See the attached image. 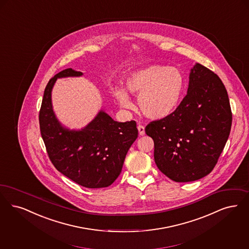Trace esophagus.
<instances>
[{
  "label": "esophagus",
  "instance_id": "esophagus-1",
  "mask_svg": "<svg viewBox=\"0 0 249 249\" xmlns=\"http://www.w3.org/2000/svg\"><path fill=\"white\" fill-rule=\"evenodd\" d=\"M138 130H139V134L141 136L144 135V133H145V131H144V126L139 125V126H138Z\"/></svg>",
  "mask_w": 249,
  "mask_h": 249
}]
</instances>
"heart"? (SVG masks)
Masks as SVG:
<instances>
[{"label": "heart", "mask_w": 249, "mask_h": 249, "mask_svg": "<svg viewBox=\"0 0 249 249\" xmlns=\"http://www.w3.org/2000/svg\"><path fill=\"white\" fill-rule=\"evenodd\" d=\"M125 88L138 96V107L144 117L162 120L178 107L184 89V78L176 68L151 65L131 72L125 80ZM114 95L122 107L132 108L125 89L116 88Z\"/></svg>", "instance_id": "b5f03b06"}]
</instances>
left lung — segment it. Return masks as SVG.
<instances>
[{
  "label": "left lung",
  "mask_w": 249,
  "mask_h": 249,
  "mask_svg": "<svg viewBox=\"0 0 249 249\" xmlns=\"http://www.w3.org/2000/svg\"><path fill=\"white\" fill-rule=\"evenodd\" d=\"M231 120L224 84L213 71L196 64L179 107L169 117L145 127V133L154 140L158 168L177 182L207 176L225 146Z\"/></svg>",
  "instance_id": "obj_1"
}]
</instances>
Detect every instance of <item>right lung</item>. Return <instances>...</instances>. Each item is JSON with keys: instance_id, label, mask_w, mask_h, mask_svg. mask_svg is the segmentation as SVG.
I'll use <instances>...</instances> for the list:
<instances>
[{"instance_id": "right-lung-1", "label": "right lung", "mask_w": 249, "mask_h": 249, "mask_svg": "<svg viewBox=\"0 0 249 249\" xmlns=\"http://www.w3.org/2000/svg\"><path fill=\"white\" fill-rule=\"evenodd\" d=\"M81 75L67 69L49 80L39 114L40 134L51 162L63 175L86 188L107 187L119 177L138 129L134 120L118 122L103 110L81 130L62 127L52 107L53 86L57 78Z\"/></svg>"}]
</instances>
